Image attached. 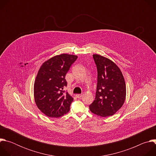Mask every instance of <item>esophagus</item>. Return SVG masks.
<instances>
[{"mask_svg": "<svg viewBox=\"0 0 156 156\" xmlns=\"http://www.w3.org/2000/svg\"><path fill=\"white\" fill-rule=\"evenodd\" d=\"M83 94H76V98H78V99H80V98L83 96Z\"/></svg>", "mask_w": 156, "mask_h": 156, "instance_id": "34e87169", "label": "esophagus"}]
</instances>
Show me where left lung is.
I'll use <instances>...</instances> for the list:
<instances>
[{"instance_id":"8db88e82","label":"left lung","mask_w":156,"mask_h":156,"mask_svg":"<svg viewBox=\"0 0 156 156\" xmlns=\"http://www.w3.org/2000/svg\"><path fill=\"white\" fill-rule=\"evenodd\" d=\"M93 56L98 70V83L95 99L89 107L98 116H112L124 104L125 80L119 66L112 60L98 54Z\"/></svg>"}]
</instances>
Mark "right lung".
Masks as SVG:
<instances>
[{"label": "right lung", "mask_w": 156, "mask_h": 156, "mask_svg": "<svg viewBox=\"0 0 156 156\" xmlns=\"http://www.w3.org/2000/svg\"><path fill=\"white\" fill-rule=\"evenodd\" d=\"M78 56L62 54L44 62L34 84V96L38 108L49 117H60L68 113L73 98L63 89L65 77Z\"/></svg>", "instance_id": "obj_1"}]
</instances>
